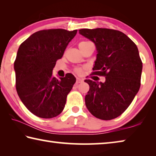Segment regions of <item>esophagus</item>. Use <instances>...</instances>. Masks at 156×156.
<instances>
[{
    "label": "esophagus",
    "instance_id": "1",
    "mask_svg": "<svg viewBox=\"0 0 156 156\" xmlns=\"http://www.w3.org/2000/svg\"><path fill=\"white\" fill-rule=\"evenodd\" d=\"M82 82H83V79L80 78H76V84L80 83H82Z\"/></svg>",
    "mask_w": 156,
    "mask_h": 156
}]
</instances>
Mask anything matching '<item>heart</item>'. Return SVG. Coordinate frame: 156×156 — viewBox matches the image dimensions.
<instances>
[{
    "label": "heart",
    "mask_w": 156,
    "mask_h": 156,
    "mask_svg": "<svg viewBox=\"0 0 156 156\" xmlns=\"http://www.w3.org/2000/svg\"><path fill=\"white\" fill-rule=\"evenodd\" d=\"M87 42H88V41H83V42H81V43H80V44L87 43ZM75 72L77 73H79V74H80V73L83 72V69H82L80 68V67H77V68L75 69Z\"/></svg>",
    "instance_id": "1"
}]
</instances>
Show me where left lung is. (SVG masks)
Returning a JSON list of instances; mask_svg holds the SVG:
<instances>
[{
    "label": "left lung",
    "mask_w": 156,
    "mask_h": 156,
    "mask_svg": "<svg viewBox=\"0 0 156 156\" xmlns=\"http://www.w3.org/2000/svg\"><path fill=\"white\" fill-rule=\"evenodd\" d=\"M81 35L97 49L92 74L105 76L104 83L85 80L89 90L86 107L99 119L118 117L133 101L140 87L142 62L136 44L120 31L106 28L82 29Z\"/></svg>",
    "instance_id": "obj_1"
}]
</instances>
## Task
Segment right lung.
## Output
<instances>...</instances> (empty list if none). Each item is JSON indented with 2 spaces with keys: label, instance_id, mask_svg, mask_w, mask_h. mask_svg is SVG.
<instances>
[{
  "label": "right lung",
  "instance_id": "obj_1",
  "mask_svg": "<svg viewBox=\"0 0 156 156\" xmlns=\"http://www.w3.org/2000/svg\"><path fill=\"white\" fill-rule=\"evenodd\" d=\"M76 33L63 29L41 30L18 48L14 61L16 88L23 103L38 117H56L64 109L76 79L69 73L57 79L53 69Z\"/></svg>",
  "mask_w": 156,
  "mask_h": 156
}]
</instances>
